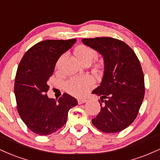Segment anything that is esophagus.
I'll return each mask as SVG.
<instances>
[{"mask_svg":"<svg viewBox=\"0 0 160 160\" xmlns=\"http://www.w3.org/2000/svg\"><path fill=\"white\" fill-rule=\"evenodd\" d=\"M87 101L88 100L86 98H80V99H78V102L79 104H81L85 103V102H87Z\"/></svg>","mask_w":160,"mask_h":160,"instance_id":"obj_1","label":"esophagus"}]
</instances>
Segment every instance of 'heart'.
I'll use <instances>...</instances> for the list:
<instances>
[{
  "label": "heart",
  "instance_id": "b5f03b06",
  "mask_svg": "<svg viewBox=\"0 0 160 160\" xmlns=\"http://www.w3.org/2000/svg\"><path fill=\"white\" fill-rule=\"evenodd\" d=\"M76 56L82 63L90 62L98 55L97 51L86 45L78 46L74 50ZM95 83V79L89 74L82 75L71 78L65 83V90L74 96H82Z\"/></svg>",
  "mask_w": 160,
  "mask_h": 160
}]
</instances>
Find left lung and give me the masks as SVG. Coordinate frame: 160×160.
I'll use <instances>...</instances> for the list:
<instances>
[{
	"mask_svg": "<svg viewBox=\"0 0 160 160\" xmlns=\"http://www.w3.org/2000/svg\"><path fill=\"white\" fill-rule=\"evenodd\" d=\"M84 44L104 57L101 85L92 93L101 96V111L92 122L106 133L122 131L137 117L144 97V78L139 59L129 46L113 38H84Z\"/></svg>",
	"mask_w": 160,
	"mask_h": 160,
	"instance_id": "8db88e82",
	"label": "left lung"
}]
</instances>
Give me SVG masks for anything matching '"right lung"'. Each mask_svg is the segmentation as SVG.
Instances as JSON below:
<instances>
[{
	"label": "right lung",
	"mask_w": 160,
	"mask_h": 160,
	"mask_svg": "<svg viewBox=\"0 0 160 160\" xmlns=\"http://www.w3.org/2000/svg\"><path fill=\"white\" fill-rule=\"evenodd\" d=\"M76 39L47 40L25 53L16 71L14 92L16 107L27 127L39 135L58 131L66 123L68 113L78 104L77 99L64 93L58 101L47 97V81L59 57Z\"/></svg>",
	"instance_id": "obj_1"
}]
</instances>
